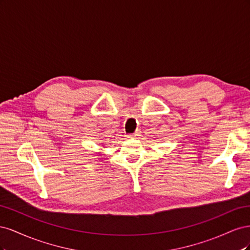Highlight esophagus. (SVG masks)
<instances>
[{
  "mask_svg": "<svg viewBox=\"0 0 250 250\" xmlns=\"http://www.w3.org/2000/svg\"><path fill=\"white\" fill-rule=\"evenodd\" d=\"M140 135H141V131H140V130H137V131H135L134 133H131V134H128V135H127V137H128V138H129V139H134V138H138V137H140Z\"/></svg>",
  "mask_w": 250,
  "mask_h": 250,
  "instance_id": "34e87169",
  "label": "esophagus"
}]
</instances>
